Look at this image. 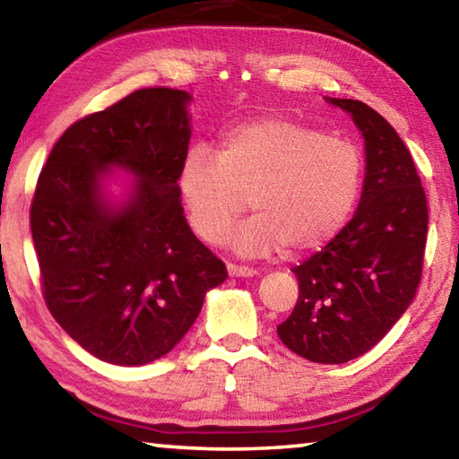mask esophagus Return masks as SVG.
<instances>
[{
	"instance_id": "34e87169",
	"label": "esophagus",
	"mask_w": 459,
	"mask_h": 459,
	"mask_svg": "<svg viewBox=\"0 0 459 459\" xmlns=\"http://www.w3.org/2000/svg\"><path fill=\"white\" fill-rule=\"evenodd\" d=\"M230 277H253L257 271L248 265H237V263H229L227 265Z\"/></svg>"
}]
</instances>
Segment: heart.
<instances>
[{"label":"heart","mask_w":459,"mask_h":459,"mask_svg":"<svg viewBox=\"0 0 459 459\" xmlns=\"http://www.w3.org/2000/svg\"><path fill=\"white\" fill-rule=\"evenodd\" d=\"M360 147L346 137L277 115L240 121L219 150L192 145L180 166V190L192 229L221 243L248 206L255 212L232 238L243 255L285 248L304 255L338 235L359 202Z\"/></svg>","instance_id":"obj_1"}]
</instances>
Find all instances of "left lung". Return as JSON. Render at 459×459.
Instances as JSON below:
<instances>
[{"label":"left lung","instance_id":"left-lung-1","mask_svg":"<svg viewBox=\"0 0 459 459\" xmlns=\"http://www.w3.org/2000/svg\"><path fill=\"white\" fill-rule=\"evenodd\" d=\"M344 108L367 143V178L354 219L314 257L293 267L299 298L277 325L283 344L322 364L368 352L405 314L423 273L427 198L407 145L362 100Z\"/></svg>","mask_w":459,"mask_h":459}]
</instances>
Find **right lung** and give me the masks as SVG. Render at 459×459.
I'll list each match as a JSON object with an SVG mask.
<instances>
[{
    "mask_svg": "<svg viewBox=\"0 0 459 459\" xmlns=\"http://www.w3.org/2000/svg\"><path fill=\"white\" fill-rule=\"evenodd\" d=\"M186 91L147 87L73 123L54 143L30 206L46 306L97 359L135 367L168 354L227 265L186 222L180 166ZM107 165L140 184L121 212L98 196Z\"/></svg>",
    "mask_w": 459,
    "mask_h": 459,
    "instance_id": "1",
    "label": "right lung"
}]
</instances>
